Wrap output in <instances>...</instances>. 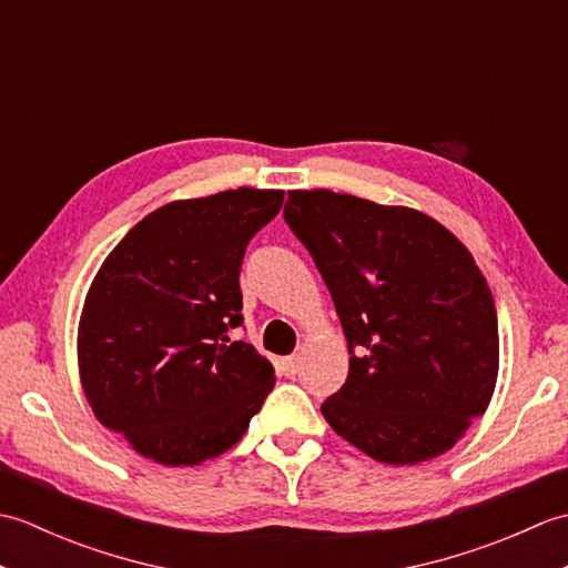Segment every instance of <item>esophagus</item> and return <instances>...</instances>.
I'll return each instance as SVG.
<instances>
[{
  "instance_id": "obj_1",
  "label": "esophagus",
  "mask_w": 568,
  "mask_h": 568,
  "mask_svg": "<svg viewBox=\"0 0 568 568\" xmlns=\"http://www.w3.org/2000/svg\"><path fill=\"white\" fill-rule=\"evenodd\" d=\"M300 366H303V358H300L297 354L295 356H287V358H283V371H285V376H295V373H300Z\"/></svg>"
}]
</instances>
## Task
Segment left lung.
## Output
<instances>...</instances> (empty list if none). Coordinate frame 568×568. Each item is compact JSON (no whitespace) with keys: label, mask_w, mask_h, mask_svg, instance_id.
<instances>
[{"label":"left lung","mask_w":568,"mask_h":568,"mask_svg":"<svg viewBox=\"0 0 568 568\" xmlns=\"http://www.w3.org/2000/svg\"><path fill=\"white\" fill-rule=\"evenodd\" d=\"M285 222L327 283L348 378L322 415L390 466L449 452L498 383L493 293L470 251L429 214L332 190H291Z\"/></svg>","instance_id":"left-lung-1"}]
</instances>
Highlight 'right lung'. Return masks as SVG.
I'll return each mask as SVG.
<instances>
[{
	"label": "right lung",
	"instance_id": "obj_1",
	"mask_svg": "<svg viewBox=\"0 0 568 568\" xmlns=\"http://www.w3.org/2000/svg\"><path fill=\"white\" fill-rule=\"evenodd\" d=\"M283 190L175 200L119 241L84 295L78 371L104 427L163 466H197L244 437L273 364L226 332L241 324L239 271Z\"/></svg>",
	"mask_w": 568,
	"mask_h": 568
}]
</instances>
